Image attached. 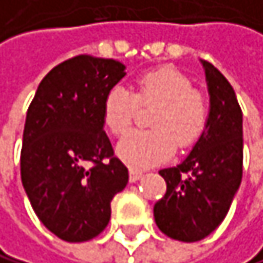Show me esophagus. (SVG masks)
Returning a JSON list of instances; mask_svg holds the SVG:
<instances>
[{
	"mask_svg": "<svg viewBox=\"0 0 263 263\" xmlns=\"http://www.w3.org/2000/svg\"><path fill=\"white\" fill-rule=\"evenodd\" d=\"M142 176H144V173L140 171V170H134V168H130V170H129V181H130V182L139 181Z\"/></svg>",
	"mask_w": 263,
	"mask_h": 263,
	"instance_id": "esophagus-1",
	"label": "esophagus"
}]
</instances>
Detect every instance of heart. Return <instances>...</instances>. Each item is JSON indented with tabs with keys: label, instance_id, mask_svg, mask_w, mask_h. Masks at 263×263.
<instances>
[{
	"label": "heart",
	"instance_id": "obj_1",
	"mask_svg": "<svg viewBox=\"0 0 263 263\" xmlns=\"http://www.w3.org/2000/svg\"><path fill=\"white\" fill-rule=\"evenodd\" d=\"M137 103L153 106L147 130H133L118 144V157L130 168H147L189 147L202 136L209 121V102L191 79L173 67H158L140 74L136 92L113 87L103 100V126L113 136L126 134L137 115Z\"/></svg>",
	"mask_w": 263,
	"mask_h": 263
}]
</instances>
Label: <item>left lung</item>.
<instances>
[{"label": "left lung", "instance_id": "8db88e82", "mask_svg": "<svg viewBox=\"0 0 263 263\" xmlns=\"http://www.w3.org/2000/svg\"><path fill=\"white\" fill-rule=\"evenodd\" d=\"M210 95L209 121L191 154L160 170L166 194L154 207L155 223L168 238L196 242L224 220L242 178V111L231 84L202 61Z\"/></svg>", "mask_w": 263, "mask_h": 263}]
</instances>
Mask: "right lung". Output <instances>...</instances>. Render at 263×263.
<instances>
[{
    "label": "right lung",
    "mask_w": 263,
    "mask_h": 263,
    "mask_svg": "<svg viewBox=\"0 0 263 263\" xmlns=\"http://www.w3.org/2000/svg\"><path fill=\"white\" fill-rule=\"evenodd\" d=\"M115 60L79 54L43 77L27 109L21 178L36 217L58 238L102 233L129 179L103 130L106 93L126 76Z\"/></svg>",
    "instance_id": "right-lung-1"
}]
</instances>
